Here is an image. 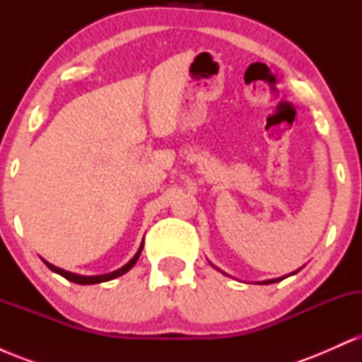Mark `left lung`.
<instances>
[{"mask_svg": "<svg viewBox=\"0 0 362 362\" xmlns=\"http://www.w3.org/2000/svg\"><path fill=\"white\" fill-rule=\"evenodd\" d=\"M211 265H213V264H211ZM213 267H214V265H213ZM301 269L303 267H300V269H298V271H294V272H291V274H288V276H282V277H277V279H267V281H260L259 282V284H272V282H279V281H282V279H286V277H289V276H294V274H296V272H300L301 271ZM218 271H219V269H218ZM224 274V272H223Z\"/></svg>", "mask_w": 362, "mask_h": 362, "instance_id": "8db88e82", "label": "left lung"}]
</instances>
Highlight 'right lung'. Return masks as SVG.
I'll return each instance as SVG.
<instances>
[{"instance_id": "1", "label": "right lung", "mask_w": 362, "mask_h": 362, "mask_svg": "<svg viewBox=\"0 0 362 362\" xmlns=\"http://www.w3.org/2000/svg\"><path fill=\"white\" fill-rule=\"evenodd\" d=\"M143 247H144V240H143V242H141L139 248H138V252H136V255L132 257V259L129 260L126 265H122V267L117 269V271L109 272V274H100V276H81V274H74V272L64 271V269H59V267H56V265L49 264L47 260H44V259H42V260H44V264L47 265V267L51 269L52 272L59 274V276L64 277V279H68V281L74 282V284H83V286H86V284H98V282H107V281H112V279H115V277L124 276V274H126L127 271H131V269L134 267L136 262H138L139 255H141V252H143Z\"/></svg>"}]
</instances>
